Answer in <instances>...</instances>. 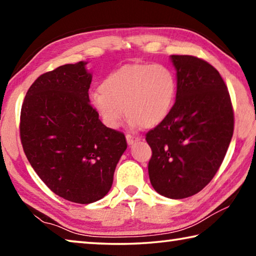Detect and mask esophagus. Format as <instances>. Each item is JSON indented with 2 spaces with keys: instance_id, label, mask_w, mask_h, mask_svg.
Returning a JSON list of instances; mask_svg holds the SVG:
<instances>
[{
  "instance_id": "obj_1",
  "label": "esophagus",
  "mask_w": 256,
  "mask_h": 256,
  "mask_svg": "<svg viewBox=\"0 0 256 256\" xmlns=\"http://www.w3.org/2000/svg\"><path fill=\"white\" fill-rule=\"evenodd\" d=\"M138 140H140V138H138V136H131V134H126V141H128V146L134 144Z\"/></svg>"
}]
</instances>
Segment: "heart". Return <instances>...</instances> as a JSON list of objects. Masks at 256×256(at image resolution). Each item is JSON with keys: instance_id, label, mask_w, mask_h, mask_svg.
Listing matches in <instances>:
<instances>
[{"instance_id": "b5f03b06", "label": "heart", "mask_w": 256, "mask_h": 256, "mask_svg": "<svg viewBox=\"0 0 256 256\" xmlns=\"http://www.w3.org/2000/svg\"><path fill=\"white\" fill-rule=\"evenodd\" d=\"M176 92L170 68L162 64H128L110 72L89 99L108 128H118L124 112L134 128H154L170 115Z\"/></svg>"}]
</instances>
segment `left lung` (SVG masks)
Masks as SVG:
<instances>
[{
  "label": "left lung",
  "mask_w": 256,
  "mask_h": 256,
  "mask_svg": "<svg viewBox=\"0 0 256 256\" xmlns=\"http://www.w3.org/2000/svg\"><path fill=\"white\" fill-rule=\"evenodd\" d=\"M176 102L162 124L146 133L152 150V188L170 198H185L210 183L226 156L234 132L227 86L216 68L196 56L172 55Z\"/></svg>",
  "instance_id": "obj_1"
}]
</instances>
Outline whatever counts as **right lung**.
<instances>
[{
	"mask_svg": "<svg viewBox=\"0 0 256 256\" xmlns=\"http://www.w3.org/2000/svg\"><path fill=\"white\" fill-rule=\"evenodd\" d=\"M86 66L66 64L38 76L20 115L21 144L34 170L56 196L80 204L110 192L128 146L89 104L92 76Z\"/></svg>",
	"mask_w": 256,
	"mask_h": 256,
	"instance_id": "add662e5",
	"label": "right lung"
}]
</instances>
